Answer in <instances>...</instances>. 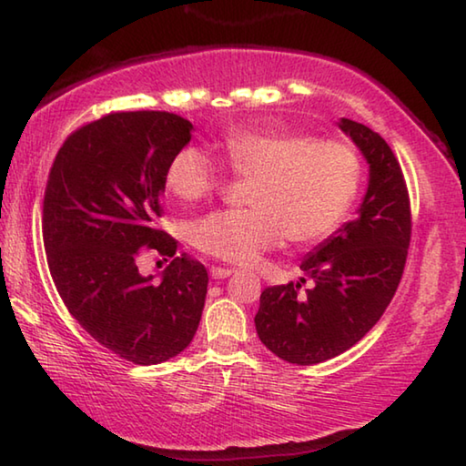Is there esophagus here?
Segmentation results:
<instances>
[{"label":"esophagus","instance_id":"obj_1","mask_svg":"<svg viewBox=\"0 0 466 466\" xmlns=\"http://www.w3.org/2000/svg\"><path fill=\"white\" fill-rule=\"evenodd\" d=\"M236 269H232V267H211L209 273L211 278L214 279H224V278H230V275L234 273Z\"/></svg>","mask_w":466,"mask_h":466}]
</instances>
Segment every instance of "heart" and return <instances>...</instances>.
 <instances>
[{
  "label": "heart",
  "mask_w": 466,
  "mask_h": 466,
  "mask_svg": "<svg viewBox=\"0 0 466 466\" xmlns=\"http://www.w3.org/2000/svg\"><path fill=\"white\" fill-rule=\"evenodd\" d=\"M222 152L234 175L250 178V208L214 211L193 224L191 242L219 261L250 265L283 236L296 244L327 238L358 195L360 156L341 139L244 131L228 136ZM164 185L177 199L193 203L214 195L222 177L205 149L185 146L170 157Z\"/></svg>",
  "instance_id": "obj_1"
}]
</instances>
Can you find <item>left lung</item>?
Returning a JSON list of instances; mask_svg holds the SVG:
<instances>
[{
    "instance_id": "1",
    "label": "left lung",
    "mask_w": 466,
    "mask_h": 466,
    "mask_svg": "<svg viewBox=\"0 0 466 466\" xmlns=\"http://www.w3.org/2000/svg\"><path fill=\"white\" fill-rule=\"evenodd\" d=\"M366 157L368 188L358 216L304 257L302 284L265 288L257 335L275 356L312 366L339 356L372 329L403 278L411 240V209L403 172L389 144L366 125L339 121ZM302 280L303 283L306 279Z\"/></svg>"
}]
</instances>
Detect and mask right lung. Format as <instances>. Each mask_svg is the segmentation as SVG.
<instances>
[{
  "mask_svg": "<svg viewBox=\"0 0 466 466\" xmlns=\"http://www.w3.org/2000/svg\"><path fill=\"white\" fill-rule=\"evenodd\" d=\"M193 125L162 110L110 113L66 139L43 203L51 278L72 317L133 364H162L193 341L208 271L157 230L164 170L191 141ZM175 256L161 274L141 276L137 258Z\"/></svg>",
  "mask_w": 466,
  "mask_h": 466,
  "instance_id": "right-lung-1",
  "label": "right lung"
}]
</instances>
